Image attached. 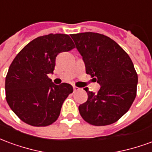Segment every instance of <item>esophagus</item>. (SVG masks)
<instances>
[{
  "label": "esophagus",
  "mask_w": 152,
  "mask_h": 152,
  "mask_svg": "<svg viewBox=\"0 0 152 152\" xmlns=\"http://www.w3.org/2000/svg\"><path fill=\"white\" fill-rule=\"evenodd\" d=\"M73 89H74V92H76V91H79L80 88L76 87V86H74V87H73Z\"/></svg>",
  "instance_id": "34e87169"
}]
</instances>
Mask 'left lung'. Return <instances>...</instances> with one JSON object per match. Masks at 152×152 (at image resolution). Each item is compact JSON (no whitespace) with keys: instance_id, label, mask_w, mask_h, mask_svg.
Here are the masks:
<instances>
[{"instance_id":"8db88e82","label":"left lung","mask_w":152,"mask_h":152,"mask_svg":"<svg viewBox=\"0 0 152 152\" xmlns=\"http://www.w3.org/2000/svg\"><path fill=\"white\" fill-rule=\"evenodd\" d=\"M87 74L100 85L97 94L86 89L88 100L79 106L82 118L97 126L115 123L134 102L137 75L128 53L115 41L95 32L71 35Z\"/></svg>"}]
</instances>
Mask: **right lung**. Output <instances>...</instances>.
<instances>
[{
  "label": "right lung",
  "instance_id": "right-lung-1",
  "mask_svg": "<svg viewBox=\"0 0 152 152\" xmlns=\"http://www.w3.org/2000/svg\"><path fill=\"white\" fill-rule=\"evenodd\" d=\"M75 48L66 34L36 38L17 54L5 77V96L20 120L32 126H47L58 118L63 102L73 92L67 83L57 86L53 74L57 55Z\"/></svg>",
  "mask_w": 152,
  "mask_h": 152
}]
</instances>
